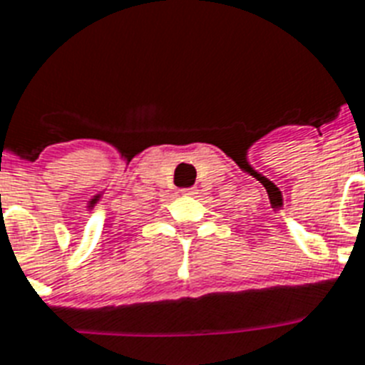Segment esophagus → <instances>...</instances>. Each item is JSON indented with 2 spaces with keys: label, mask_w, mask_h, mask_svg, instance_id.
Instances as JSON below:
<instances>
[{
  "label": "esophagus",
  "mask_w": 365,
  "mask_h": 365,
  "mask_svg": "<svg viewBox=\"0 0 365 365\" xmlns=\"http://www.w3.org/2000/svg\"><path fill=\"white\" fill-rule=\"evenodd\" d=\"M180 194H182V196H196L197 190L196 188H186V190H180Z\"/></svg>",
  "instance_id": "obj_1"
}]
</instances>
